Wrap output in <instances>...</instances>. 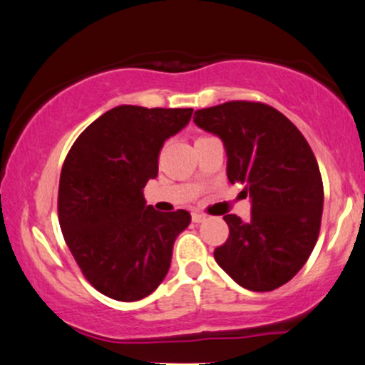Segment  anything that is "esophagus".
Returning a JSON list of instances; mask_svg holds the SVG:
<instances>
[{"mask_svg":"<svg viewBox=\"0 0 365 365\" xmlns=\"http://www.w3.org/2000/svg\"><path fill=\"white\" fill-rule=\"evenodd\" d=\"M192 221L194 222H197V225H199V222H202V221H205V216L202 212H192Z\"/></svg>","mask_w":365,"mask_h":365,"instance_id":"34e87169","label":"esophagus"}]
</instances>
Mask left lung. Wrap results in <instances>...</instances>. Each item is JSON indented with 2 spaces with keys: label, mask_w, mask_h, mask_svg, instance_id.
Listing matches in <instances>:
<instances>
[{
  "label": "left lung",
  "mask_w": 365,
  "mask_h": 365,
  "mask_svg": "<svg viewBox=\"0 0 365 365\" xmlns=\"http://www.w3.org/2000/svg\"><path fill=\"white\" fill-rule=\"evenodd\" d=\"M200 129L219 135L227 155V180L245 183L252 219L226 214V243L217 265L241 287L269 292L302 269L318 241L323 180L301 130L262 102L235 100L195 110Z\"/></svg>",
  "instance_id": "8db88e82"
}]
</instances>
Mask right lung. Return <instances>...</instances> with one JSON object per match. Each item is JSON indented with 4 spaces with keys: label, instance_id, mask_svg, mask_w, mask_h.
Here are the masks:
<instances>
[{
    "label": "right lung",
    "instance_id": "obj_1",
    "mask_svg": "<svg viewBox=\"0 0 365 365\" xmlns=\"http://www.w3.org/2000/svg\"><path fill=\"white\" fill-rule=\"evenodd\" d=\"M192 112L120 105L91 122L66 156L57 194L61 231L83 275L107 297L139 301L168 274L190 214L158 212L143 188L156 178L165 140Z\"/></svg>",
    "mask_w": 365,
    "mask_h": 365
}]
</instances>
